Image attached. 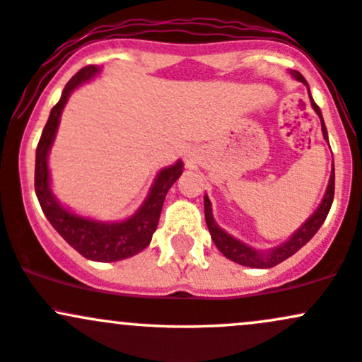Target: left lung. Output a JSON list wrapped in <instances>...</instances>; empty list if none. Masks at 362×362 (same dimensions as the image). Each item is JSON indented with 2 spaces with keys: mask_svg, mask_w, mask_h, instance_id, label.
Wrapping results in <instances>:
<instances>
[{
  "mask_svg": "<svg viewBox=\"0 0 362 362\" xmlns=\"http://www.w3.org/2000/svg\"><path fill=\"white\" fill-rule=\"evenodd\" d=\"M290 74H291V77H295V79L298 81V83H304L307 86V91H309V84H307V81L304 79V76H302L300 72L290 71ZM309 96H310V91H309ZM310 105H313L314 112L320 115L322 136H325V139L328 141V131H326L325 120H322L320 107L314 103L313 96H310ZM333 193H335V169L332 167L328 188H326V193H325V197H322L320 207L313 212V216H310L309 219H307L305 223L302 224V226L298 228L297 231H295L285 243L278 245V247H274V248H269V250H266V252L257 250V248L250 247V245L240 242L238 238H235V236H231L229 233L224 231L223 228L217 226V223L214 221L212 204H211V200H209L207 195L204 197L205 223H207L209 231H211L214 243H216V247L219 248V252L224 255V257H228L229 260H233V262L242 264V266H247V267H255V269H269V267L278 266L279 262H283L285 259L291 257L295 252L300 250V248L304 247V245L309 242L314 235H316L317 229H320L322 226V223H325L329 209H332Z\"/></svg>",
  "mask_w": 362,
  "mask_h": 362,
  "instance_id": "1",
  "label": "left lung"
}]
</instances>
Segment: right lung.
I'll list each match as a JSON object with an SVG mask.
<instances>
[{
    "label": "right lung",
    "instance_id": "obj_1",
    "mask_svg": "<svg viewBox=\"0 0 362 362\" xmlns=\"http://www.w3.org/2000/svg\"><path fill=\"white\" fill-rule=\"evenodd\" d=\"M102 72L96 65H88L81 69L64 88L60 102L49 112L48 122L42 129L41 139L36 148V173H34V186L40 205L45 212L46 219L57 229L58 235L65 240L72 248H76L81 255L96 262H115L145 250L151 242L155 229H157L158 217H160L162 205H164L167 192L177 181L182 173V162L164 167L155 176L148 197L145 198L139 209L133 216L122 221H98L93 217H84L64 207L57 197L53 195L52 177H49L48 155L60 124L62 112L71 98L74 89L81 84L88 83L93 77Z\"/></svg>",
    "mask_w": 362,
    "mask_h": 362
}]
</instances>
